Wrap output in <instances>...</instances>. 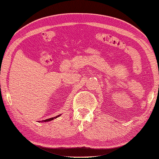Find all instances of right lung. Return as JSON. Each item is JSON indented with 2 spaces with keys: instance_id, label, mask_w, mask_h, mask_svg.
<instances>
[{
  "instance_id": "obj_1",
  "label": "right lung",
  "mask_w": 159,
  "mask_h": 159,
  "mask_svg": "<svg viewBox=\"0 0 159 159\" xmlns=\"http://www.w3.org/2000/svg\"><path fill=\"white\" fill-rule=\"evenodd\" d=\"M60 115H58V116H56V117H54L49 118V119H47V120H42V121H41V122H49V121H52V120H53L54 119H55V118H57V117H59Z\"/></svg>"
}]
</instances>
